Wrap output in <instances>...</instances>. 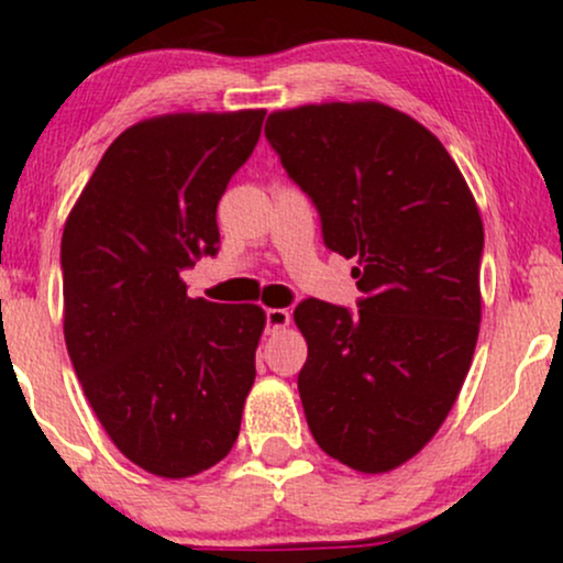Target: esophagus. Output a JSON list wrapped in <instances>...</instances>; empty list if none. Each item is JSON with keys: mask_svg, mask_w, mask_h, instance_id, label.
<instances>
[{"mask_svg": "<svg viewBox=\"0 0 563 563\" xmlns=\"http://www.w3.org/2000/svg\"><path fill=\"white\" fill-rule=\"evenodd\" d=\"M289 325V312L282 310V307H272L266 310V330L268 333H276V330H284Z\"/></svg>", "mask_w": 563, "mask_h": 563, "instance_id": "1", "label": "esophagus"}]
</instances>
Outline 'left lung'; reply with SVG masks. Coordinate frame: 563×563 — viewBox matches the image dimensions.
<instances>
[{"label":"left lung","instance_id":"8db88e82","mask_svg":"<svg viewBox=\"0 0 563 563\" xmlns=\"http://www.w3.org/2000/svg\"><path fill=\"white\" fill-rule=\"evenodd\" d=\"M289 179L318 207L322 241L356 258L358 312L297 305V376L310 433L364 474L412 459L456 402L482 320L484 228L459 166L410 114L379 102L268 114Z\"/></svg>","mask_w":563,"mask_h":563}]
</instances>
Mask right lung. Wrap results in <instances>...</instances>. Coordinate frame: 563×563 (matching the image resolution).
<instances>
[{"label":"right lung","instance_id":"right-lung-1","mask_svg":"<svg viewBox=\"0 0 563 563\" xmlns=\"http://www.w3.org/2000/svg\"><path fill=\"white\" fill-rule=\"evenodd\" d=\"M264 114L181 112L128 128L60 238L74 372L112 443L164 479L228 456L256 379L264 310L191 299L181 272L218 253V202Z\"/></svg>","mask_w":563,"mask_h":563}]
</instances>
